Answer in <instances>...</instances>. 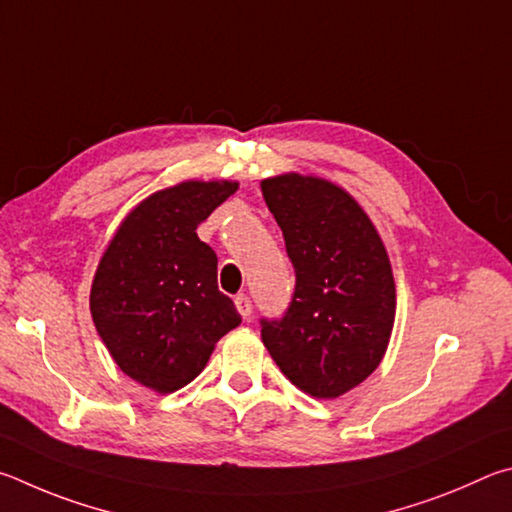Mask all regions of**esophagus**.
Segmentation results:
<instances>
[{"label": "esophagus", "instance_id": "obj_1", "mask_svg": "<svg viewBox=\"0 0 512 512\" xmlns=\"http://www.w3.org/2000/svg\"><path fill=\"white\" fill-rule=\"evenodd\" d=\"M236 308L242 315V319H249L251 317V299L247 297V294H238L236 297Z\"/></svg>", "mask_w": 512, "mask_h": 512}]
</instances>
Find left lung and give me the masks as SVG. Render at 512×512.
<instances>
[{
    "mask_svg": "<svg viewBox=\"0 0 512 512\" xmlns=\"http://www.w3.org/2000/svg\"><path fill=\"white\" fill-rule=\"evenodd\" d=\"M279 222L297 285L261 337L285 378L330 400L378 369L396 319V283L382 238L344 188L288 173L261 182Z\"/></svg>",
    "mask_w": 512,
    "mask_h": 512,
    "instance_id": "8db88e82",
    "label": "left lung"
}]
</instances>
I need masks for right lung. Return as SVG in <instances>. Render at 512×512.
Here are the masks:
<instances>
[{"label":"right lung","mask_w":512,"mask_h":512,"mask_svg":"<svg viewBox=\"0 0 512 512\" xmlns=\"http://www.w3.org/2000/svg\"><path fill=\"white\" fill-rule=\"evenodd\" d=\"M238 182H182L125 215L89 294L94 326L119 369L157 393L186 387L240 324L218 290V256L195 229Z\"/></svg>","instance_id":"obj_1"}]
</instances>
